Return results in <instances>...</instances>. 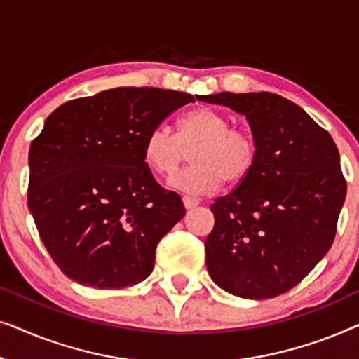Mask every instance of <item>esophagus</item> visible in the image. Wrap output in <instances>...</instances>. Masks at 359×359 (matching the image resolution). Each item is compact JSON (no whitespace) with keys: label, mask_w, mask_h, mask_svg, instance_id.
I'll return each instance as SVG.
<instances>
[{"label":"esophagus","mask_w":359,"mask_h":359,"mask_svg":"<svg viewBox=\"0 0 359 359\" xmlns=\"http://www.w3.org/2000/svg\"><path fill=\"white\" fill-rule=\"evenodd\" d=\"M183 204L186 209H193L199 204V199L193 198V196H183Z\"/></svg>","instance_id":"1"}]
</instances>
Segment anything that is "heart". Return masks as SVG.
Instances as JSON below:
<instances>
[{
	"instance_id": "heart-1",
	"label": "heart",
	"mask_w": 359,
	"mask_h": 359,
	"mask_svg": "<svg viewBox=\"0 0 359 359\" xmlns=\"http://www.w3.org/2000/svg\"><path fill=\"white\" fill-rule=\"evenodd\" d=\"M191 151L193 165L170 178V184L193 194L209 193L220 183L238 184L253 170L257 145L247 130L230 127V121L212 107H196L178 122V134L166 127L150 130L144 158L156 175L168 176Z\"/></svg>"
}]
</instances>
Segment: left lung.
<instances>
[{
    "label": "left lung",
    "mask_w": 359,
    "mask_h": 359,
    "mask_svg": "<svg viewBox=\"0 0 359 359\" xmlns=\"http://www.w3.org/2000/svg\"><path fill=\"white\" fill-rule=\"evenodd\" d=\"M196 97L247 117L257 145L250 175L210 205L209 276L233 296L276 297L297 286L335 238L346 196L335 142L302 107L274 93Z\"/></svg>",
    "instance_id": "obj_1"
}]
</instances>
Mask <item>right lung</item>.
Here are the masks:
<instances>
[{"label":"right lung","mask_w":359,"mask_h":359,"mask_svg":"<svg viewBox=\"0 0 359 359\" xmlns=\"http://www.w3.org/2000/svg\"><path fill=\"white\" fill-rule=\"evenodd\" d=\"M183 91L114 88L57 107L29 149L27 205L47 252L73 281L97 289L150 276L156 245L184 215L156 183L144 144Z\"/></svg>","instance_id":"add662e5"}]
</instances>
